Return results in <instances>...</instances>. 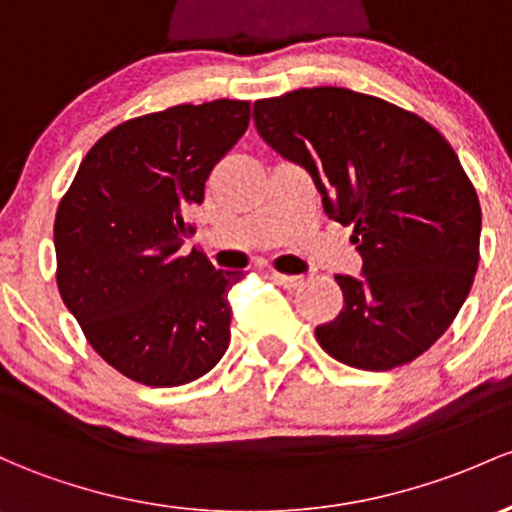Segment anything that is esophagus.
<instances>
[{"instance_id": "1", "label": "esophagus", "mask_w": 512, "mask_h": 512, "mask_svg": "<svg viewBox=\"0 0 512 512\" xmlns=\"http://www.w3.org/2000/svg\"><path fill=\"white\" fill-rule=\"evenodd\" d=\"M271 278L276 280L278 285H285V288H298L302 283V276H288V273H278V271H273Z\"/></svg>"}]
</instances>
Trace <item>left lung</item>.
I'll list each match as a JSON object with an SVG mask.
<instances>
[{"mask_svg":"<svg viewBox=\"0 0 512 512\" xmlns=\"http://www.w3.org/2000/svg\"><path fill=\"white\" fill-rule=\"evenodd\" d=\"M258 136L305 168L329 219L354 227L361 276H337L344 310L315 329L361 371L410 364L447 332L478 266L481 207L434 126L346 87L254 102Z\"/></svg>","mask_w":512,"mask_h":512,"instance_id":"left-lung-1","label":"left lung"}]
</instances>
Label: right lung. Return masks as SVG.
Segmentation results:
<instances>
[{"label": "right lung", "mask_w": 512, "mask_h": 512, "mask_svg": "<svg viewBox=\"0 0 512 512\" xmlns=\"http://www.w3.org/2000/svg\"><path fill=\"white\" fill-rule=\"evenodd\" d=\"M239 100L178 104L104 134L60 200L58 290L92 349L131 381L183 386L229 346V290L246 273L185 254L205 180L244 136Z\"/></svg>", "instance_id": "right-lung-1"}]
</instances>
